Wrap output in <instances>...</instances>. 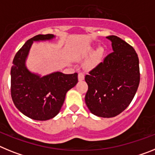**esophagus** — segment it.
Wrapping results in <instances>:
<instances>
[{
	"label": "esophagus",
	"instance_id": "esophagus-1",
	"mask_svg": "<svg viewBox=\"0 0 155 155\" xmlns=\"http://www.w3.org/2000/svg\"><path fill=\"white\" fill-rule=\"evenodd\" d=\"M78 79H79V81L83 80V79H84V74L82 73V72H79V73L78 74Z\"/></svg>",
	"mask_w": 155,
	"mask_h": 155
}]
</instances>
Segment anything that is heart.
Listing matches in <instances>:
<instances>
[{"instance_id":"obj_1","label":"heart","mask_w":155,"mask_h":155,"mask_svg":"<svg viewBox=\"0 0 155 155\" xmlns=\"http://www.w3.org/2000/svg\"><path fill=\"white\" fill-rule=\"evenodd\" d=\"M91 52H92V49H91V48H88V49L86 50L82 54L80 57L81 58L87 57V56H88V55L91 53ZM101 54V50H98L93 55L91 58L86 61L85 64H84L85 68H87V69H91V68H94V67L96 66V65H97L98 63H99V61H100Z\"/></svg>"}]
</instances>
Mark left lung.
Wrapping results in <instances>:
<instances>
[{
    "instance_id": "obj_1",
    "label": "left lung",
    "mask_w": 155,
    "mask_h": 155,
    "mask_svg": "<svg viewBox=\"0 0 155 155\" xmlns=\"http://www.w3.org/2000/svg\"><path fill=\"white\" fill-rule=\"evenodd\" d=\"M106 38L111 41L113 51L86 75L85 102L94 115L111 118L124 111L135 96L140 83L139 58L134 48L121 38Z\"/></svg>"
}]
</instances>
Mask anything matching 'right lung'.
Here are the masks:
<instances>
[{
	"mask_svg": "<svg viewBox=\"0 0 155 155\" xmlns=\"http://www.w3.org/2000/svg\"><path fill=\"white\" fill-rule=\"evenodd\" d=\"M53 34L37 35L28 40L16 53L11 69V94L15 105L23 115L38 121L58 115L66 93L78 83V74L55 72L41 76L31 72L25 61L34 41L54 38Z\"/></svg>",
	"mask_w": 155,
	"mask_h": 155,
	"instance_id": "obj_1",
	"label": "right lung"
}]
</instances>
